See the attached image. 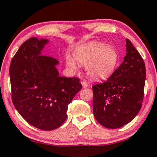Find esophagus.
<instances>
[{
	"instance_id": "obj_1",
	"label": "esophagus",
	"mask_w": 157,
	"mask_h": 157,
	"mask_svg": "<svg viewBox=\"0 0 157 157\" xmlns=\"http://www.w3.org/2000/svg\"><path fill=\"white\" fill-rule=\"evenodd\" d=\"M81 84L82 85V88H87V87L88 86V84L86 82H85V81H82L81 82Z\"/></svg>"
}]
</instances>
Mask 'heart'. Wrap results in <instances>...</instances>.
<instances>
[{"mask_svg":"<svg viewBox=\"0 0 157 157\" xmlns=\"http://www.w3.org/2000/svg\"><path fill=\"white\" fill-rule=\"evenodd\" d=\"M79 64L85 66V72L91 79L102 80L109 78L114 72L119 61L117 51L112 46L96 43L80 48L75 53ZM67 65L77 69L76 61L70 56L67 57Z\"/></svg>","mask_w":157,"mask_h":157,"instance_id":"b5f03b06","label":"heart"}]
</instances>
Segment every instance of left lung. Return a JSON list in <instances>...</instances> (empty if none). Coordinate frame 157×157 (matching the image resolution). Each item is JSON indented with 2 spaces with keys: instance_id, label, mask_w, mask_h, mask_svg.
I'll use <instances>...</instances> for the list:
<instances>
[{
  "instance_id": "1",
  "label": "left lung",
  "mask_w": 157,
  "mask_h": 157,
  "mask_svg": "<svg viewBox=\"0 0 157 157\" xmlns=\"http://www.w3.org/2000/svg\"><path fill=\"white\" fill-rule=\"evenodd\" d=\"M146 76L141 56L126 39V55L122 64L106 82L93 86L96 120L109 129L131 122L141 108Z\"/></svg>"
}]
</instances>
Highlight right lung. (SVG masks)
Returning a JSON list of instances; mask_svg holds the SVG:
<instances>
[{
    "label": "right lung",
    "mask_w": 157,
    "mask_h": 157,
    "mask_svg": "<svg viewBox=\"0 0 157 157\" xmlns=\"http://www.w3.org/2000/svg\"><path fill=\"white\" fill-rule=\"evenodd\" d=\"M48 39L31 37L11 60L9 76L16 109L31 125L53 130L67 117L68 105L82 89L80 79L59 76L54 58L43 56Z\"/></svg>",
    "instance_id": "right-lung-1"
}]
</instances>
